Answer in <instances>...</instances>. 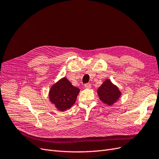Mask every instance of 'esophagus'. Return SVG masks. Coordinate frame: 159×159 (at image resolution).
<instances>
[{
	"label": "esophagus",
	"instance_id": "1",
	"mask_svg": "<svg viewBox=\"0 0 159 159\" xmlns=\"http://www.w3.org/2000/svg\"><path fill=\"white\" fill-rule=\"evenodd\" d=\"M84 86H85V88H87V89H89V88H91V84H85V85H84Z\"/></svg>",
	"mask_w": 159,
	"mask_h": 159
}]
</instances>
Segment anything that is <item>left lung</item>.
Returning <instances> with one entry per match:
<instances>
[{"label":"left lung","mask_w":159,"mask_h":159,"mask_svg":"<svg viewBox=\"0 0 159 159\" xmlns=\"http://www.w3.org/2000/svg\"><path fill=\"white\" fill-rule=\"evenodd\" d=\"M98 94L104 103L111 105L119 99L121 93L116 85L109 80H106L98 89Z\"/></svg>","instance_id":"obj_1"}]
</instances>
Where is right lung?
Returning a JSON list of instances; mask_svg holds the SVG:
<instances>
[{"label":"right lung","mask_w":159,"mask_h":159,"mask_svg":"<svg viewBox=\"0 0 159 159\" xmlns=\"http://www.w3.org/2000/svg\"><path fill=\"white\" fill-rule=\"evenodd\" d=\"M79 93L80 89L72 85L68 79L63 78L52 86L49 98L57 109L64 111L75 103Z\"/></svg>","instance_id":"add662e5"}]
</instances>
